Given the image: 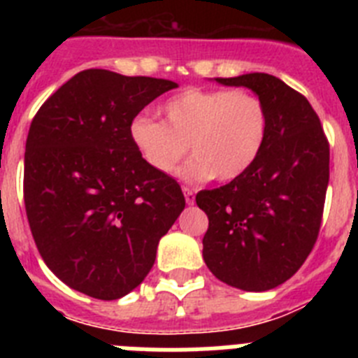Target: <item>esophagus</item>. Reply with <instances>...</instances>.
Here are the masks:
<instances>
[{
  "mask_svg": "<svg viewBox=\"0 0 358 358\" xmlns=\"http://www.w3.org/2000/svg\"><path fill=\"white\" fill-rule=\"evenodd\" d=\"M182 194H185V199H186V204H189V206H192V204H194L195 202V192L192 188H182Z\"/></svg>",
  "mask_w": 358,
  "mask_h": 358,
  "instance_id": "esophagus-1",
  "label": "esophagus"
}]
</instances>
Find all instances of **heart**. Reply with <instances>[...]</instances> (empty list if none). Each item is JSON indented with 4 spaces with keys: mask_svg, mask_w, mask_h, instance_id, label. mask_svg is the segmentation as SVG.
Here are the masks:
<instances>
[{
    "mask_svg": "<svg viewBox=\"0 0 358 358\" xmlns=\"http://www.w3.org/2000/svg\"><path fill=\"white\" fill-rule=\"evenodd\" d=\"M163 122L136 116L129 140L152 170L170 176L186 152L188 181H235L251 169L267 141L268 115L249 91L189 87L159 107Z\"/></svg>",
    "mask_w": 358,
    "mask_h": 358,
    "instance_id": "b5f03b06",
    "label": "heart"
}]
</instances>
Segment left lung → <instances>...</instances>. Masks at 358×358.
I'll use <instances>...</instances> for the list:
<instances>
[{"label":"left lung","instance_id":"obj_1","mask_svg":"<svg viewBox=\"0 0 358 358\" xmlns=\"http://www.w3.org/2000/svg\"><path fill=\"white\" fill-rule=\"evenodd\" d=\"M215 80L248 87L260 98L268 132L248 172L195 197L210 220L202 256L227 285L264 292L292 278L314 248L330 179V147L308 100L280 78L248 73Z\"/></svg>","mask_w":358,"mask_h":358}]
</instances>
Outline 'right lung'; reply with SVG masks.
Instances as JSON below:
<instances>
[{"label": "right lung", "mask_w": 358, "mask_h": 358, "mask_svg": "<svg viewBox=\"0 0 358 358\" xmlns=\"http://www.w3.org/2000/svg\"><path fill=\"white\" fill-rule=\"evenodd\" d=\"M173 87L164 78L85 69L31 120L28 224L44 264L85 296L110 301L134 290L185 210L181 186L152 170L129 140L138 113Z\"/></svg>", "instance_id": "right-lung-1"}]
</instances>
